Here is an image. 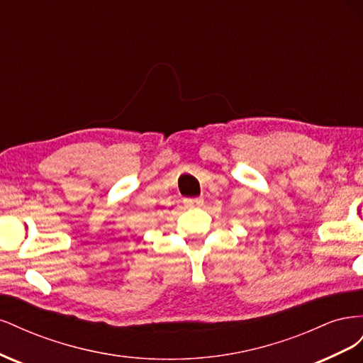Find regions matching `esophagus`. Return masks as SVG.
Masks as SVG:
<instances>
[{
  "label": "esophagus",
  "instance_id": "34e87169",
  "mask_svg": "<svg viewBox=\"0 0 363 363\" xmlns=\"http://www.w3.org/2000/svg\"><path fill=\"white\" fill-rule=\"evenodd\" d=\"M184 206L189 207V208L200 207V206H203V199H186Z\"/></svg>",
  "mask_w": 363,
  "mask_h": 363
}]
</instances>
